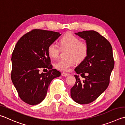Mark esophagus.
<instances>
[{
  "label": "esophagus",
  "instance_id": "obj_1",
  "mask_svg": "<svg viewBox=\"0 0 125 125\" xmlns=\"http://www.w3.org/2000/svg\"><path fill=\"white\" fill-rule=\"evenodd\" d=\"M68 75H69V74L67 73H62V76H63L65 77V76H67Z\"/></svg>",
  "mask_w": 125,
  "mask_h": 125
}]
</instances>
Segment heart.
Wrapping results in <instances>:
<instances>
[{
	"mask_svg": "<svg viewBox=\"0 0 125 125\" xmlns=\"http://www.w3.org/2000/svg\"><path fill=\"white\" fill-rule=\"evenodd\" d=\"M60 47L55 42L49 45L47 52L50 57L56 58L62 50L67 49V59H61L57 62L55 67L62 71H68L73 65L75 61L80 62L84 60L88 53L87 44L84 42L80 41L79 38L72 33L65 34L60 40Z\"/></svg>",
	"mask_w": 125,
	"mask_h": 125,
	"instance_id": "b5f03b06",
	"label": "heart"
}]
</instances>
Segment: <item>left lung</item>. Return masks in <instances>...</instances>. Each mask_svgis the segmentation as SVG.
Returning a JSON list of instances; mask_svg holds the SVG:
<instances>
[{
    "instance_id": "obj_1",
    "label": "left lung",
    "mask_w": 125,
    "mask_h": 125,
    "mask_svg": "<svg viewBox=\"0 0 125 125\" xmlns=\"http://www.w3.org/2000/svg\"><path fill=\"white\" fill-rule=\"evenodd\" d=\"M75 34L84 39L88 46L87 56L75 71L81 75H87L81 81L79 75H75L76 82L70 89V96L76 103L86 104L96 100L108 87L114 67L113 50L110 42L96 31Z\"/></svg>"
}]
</instances>
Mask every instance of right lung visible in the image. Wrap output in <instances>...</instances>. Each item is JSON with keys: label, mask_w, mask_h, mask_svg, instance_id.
Returning <instances> with one entry per match:
<instances>
[{"label": "right lung", "mask_w": 125, "mask_h": 125, "mask_svg": "<svg viewBox=\"0 0 125 125\" xmlns=\"http://www.w3.org/2000/svg\"><path fill=\"white\" fill-rule=\"evenodd\" d=\"M61 34L50 31L34 29L18 41L13 50L11 80L22 101L31 105L45 99L51 81L61 75L52 69L47 52L49 45ZM48 68L47 73H40L41 68Z\"/></svg>", "instance_id": "obj_1"}]
</instances>
